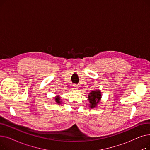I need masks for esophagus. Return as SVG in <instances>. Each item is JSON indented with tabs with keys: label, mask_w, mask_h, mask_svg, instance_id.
<instances>
[{
	"label": "esophagus",
	"mask_w": 150,
	"mask_h": 150,
	"mask_svg": "<svg viewBox=\"0 0 150 150\" xmlns=\"http://www.w3.org/2000/svg\"><path fill=\"white\" fill-rule=\"evenodd\" d=\"M74 89H78V86L77 84H74Z\"/></svg>",
	"instance_id": "1"
}]
</instances>
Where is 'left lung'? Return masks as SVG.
<instances>
[{"label":"left lung","mask_w":150,"mask_h":150,"mask_svg":"<svg viewBox=\"0 0 150 150\" xmlns=\"http://www.w3.org/2000/svg\"><path fill=\"white\" fill-rule=\"evenodd\" d=\"M101 98V93L100 90H95L89 93L88 100L91 108H94L97 106Z\"/></svg>","instance_id":"1"}]
</instances>
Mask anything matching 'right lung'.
<instances>
[{"instance_id": "add662e5", "label": "right lung", "mask_w": 150, "mask_h": 150, "mask_svg": "<svg viewBox=\"0 0 150 150\" xmlns=\"http://www.w3.org/2000/svg\"><path fill=\"white\" fill-rule=\"evenodd\" d=\"M55 101L57 102V103L58 104H61V99H60V97H59V96H58L57 97H55Z\"/></svg>"}]
</instances>
